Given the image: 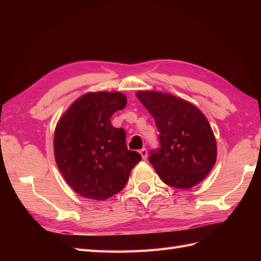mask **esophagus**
<instances>
[{
    "label": "esophagus",
    "instance_id": "obj_1",
    "mask_svg": "<svg viewBox=\"0 0 261 261\" xmlns=\"http://www.w3.org/2000/svg\"><path fill=\"white\" fill-rule=\"evenodd\" d=\"M139 152H140V154H141L142 159H143V160H146V159H147V157H148V151H147V149H146V148H142Z\"/></svg>",
    "mask_w": 261,
    "mask_h": 261
}]
</instances>
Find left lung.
<instances>
[{"instance_id": "1", "label": "left lung", "mask_w": 261, "mask_h": 261, "mask_svg": "<svg viewBox=\"0 0 261 261\" xmlns=\"http://www.w3.org/2000/svg\"><path fill=\"white\" fill-rule=\"evenodd\" d=\"M137 97L156 122L159 148L149 162L165 184L191 188L201 182L216 160V141L207 119L195 105L168 93L140 91Z\"/></svg>"}]
</instances>
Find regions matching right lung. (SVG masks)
<instances>
[{"label":"right lung","mask_w":261,"mask_h":261,"mask_svg":"<svg viewBox=\"0 0 261 261\" xmlns=\"http://www.w3.org/2000/svg\"><path fill=\"white\" fill-rule=\"evenodd\" d=\"M125 105L120 92H91L58 121L55 159L67 184L83 197L102 201L113 196L141 160L137 151L127 150L125 131L111 124V116Z\"/></svg>","instance_id":"add662e5"}]
</instances>
